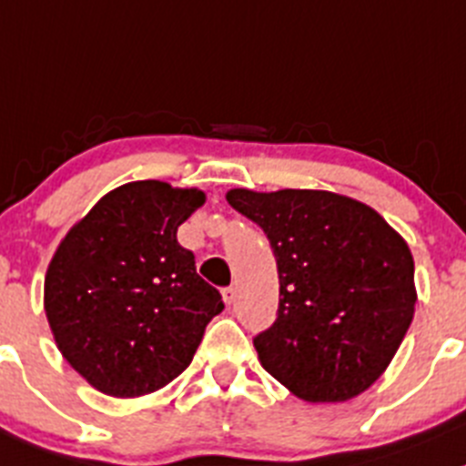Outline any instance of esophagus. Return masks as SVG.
<instances>
[{
    "label": "esophagus",
    "instance_id": "esophagus-1",
    "mask_svg": "<svg viewBox=\"0 0 466 466\" xmlns=\"http://www.w3.org/2000/svg\"><path fill=\"white\" fill-rule=\"evenodd\" d=\"M221 297H224V302L230 307V304L236 302V288H224V290H221Z\"/></svg>",
    "mask_w": 466,
    "mask_h": 466
}]
</instances>
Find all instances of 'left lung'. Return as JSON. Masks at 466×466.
Masks as SVG:
<instances>
[{
	"instance_id": "8db88e82",
	"label": "left lung",
	"mask_w": 466,
	"mask_h": 466,
	"mask_svg": "<svg viewBox=\"0 0 466 466\" xmlns=\"http://www.w3.org/2000/svg\"><path fill=\"white\" fill-rule=\"evenodd\" d=\"M279 269V311L254 339L263 369L307 402H343L387 370L414 318V258L396 228L325 189H230Z\"/></svg>"
}]
</instances>
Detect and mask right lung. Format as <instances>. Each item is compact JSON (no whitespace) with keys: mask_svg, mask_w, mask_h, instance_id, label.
I'll return each instance as SVG.
<instances>
[{"mask_svg":"<svg viewBox=\"0 0 466 466\" xmlns=\"http://www.w3.org/2000/svg\"><path fill=\"white\" fill-rule=\"evenodd\" d=\"M203 203L197 187L126 183L56 247L43 295L47 322L66 361L100 393L137 398L167 387L224 309L176 238Z\"/></svg>","mask_w":466,"mask_h":466,"instance_id":"1","label":"right lung"}]
</instances>
